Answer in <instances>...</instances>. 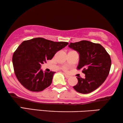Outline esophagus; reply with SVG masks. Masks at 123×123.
Wrapping results in <instances>:
<instances>
[{"mask_svg":"<svg viewBox=\"0 0 123 123\" xmlns=\"http://www.w3.org/2000/svg\"><path fill=\"white\" fill-rule=\"evenodd\" d=\"M64 74V76H65V77H66V78H67V79H68V78H69L70 77V76H69V75H68V74Z\"/></svg>","mask_w":123,"mask_h":123,"instance_id":"1","label":"esophagus"}]
</instances>
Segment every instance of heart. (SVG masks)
Instances as JSON below:
<instances>
[{"label": "heart", "mask_w": 123, "mask_h": 123, "mask_svg": "<svg viewBox=\"0 0 123 123\" xmlns=\"http://www.w3.org/2000/svg\"><path fill=\"white\" fill-rule=\"evenodd\" d=\"M63 69H64V70H65V71H67L68 68L67 67H64L63 68Z\"/></svg>", "instance_id": "1"}]
</instances>
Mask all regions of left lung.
Masks as SVG:
<instances>
[{"mask_svg": "<svg viewBox=\"0 0 123 123\" xmlns=\"http://www.w3.org/2000/svg\"><path fill=\"white\" fill-rule=\"evenodd\" d=\"M69 47L77 51L80 60L77 69H82L85 77H77L73 87L80 93L88 94L98 88L106 80L111 65L110 56L99 43L88 41L70 43Z\"/></svg>", "mask_w": 123, "mask_h": 123, "instance_id": "obj_1", "label": "left lung"}]
</instances>
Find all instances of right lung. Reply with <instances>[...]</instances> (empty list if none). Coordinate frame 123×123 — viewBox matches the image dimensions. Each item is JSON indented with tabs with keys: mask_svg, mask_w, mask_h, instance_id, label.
Returning <instances> with one entry per match:
<instances>
[{
	"mask_svg": "<svg viewBox=\"0 0 123 123\" xmlns=\"http://www.w3.org/2000/svg\"><path fill=\"white\" fill-rule=\"evenodd\" d=\"M68 44L43 38L24 41L13 53L14 71L20 84L31 92H41L52 83L55 72H43L41 64L51 60L58 51Z\"/></svg>",
	"mask_w": 123,
	"mask_h": 123,
	"instance_id": "obj_1",
	"label": "right lung"
}]
</instances>
